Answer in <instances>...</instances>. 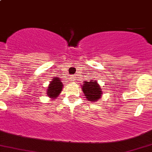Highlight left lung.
Instances as JSON below:
<instances>
[{"instance_id": "8db88e82", "label": "left lung", "mask_w": 152, "mask_h": 152, "mask_svg": "<svg viewBox=\"0 0 152 152\" xmlns=\"http://www.w3.org/2000/svg\"><path fill=\"white\" fill-rule=\"evenodd\" d=\"M82 87H83L82 90L86 98L90 101H97V99L101 98L102 91L98 83L95 80H90L89 82L86 81Z\"/></svg>"}]
</instances>
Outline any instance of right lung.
Returning <instances> with one entry per match:
<instances>
[{"label":"right lung","instance_id":"obj_1","mask_svg":"<svg viewBox=\"0 0 152 152\" xmlns=\"http://www.w3.org/2000/svg\"><path fill=\"white\" fill-rule=\"evenodd\" d=\"M62 83L59 78H55L51 81L47 89V95L50 97H56L62 91Z\"/></svg>","mask_w":152,"mask_h":152}]
</instances>
